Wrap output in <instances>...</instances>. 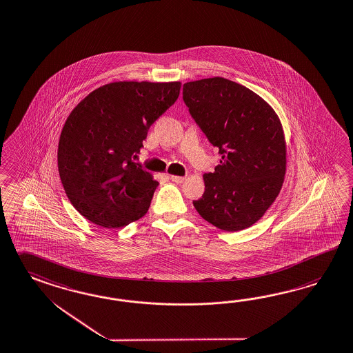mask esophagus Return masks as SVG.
Returning a JSON list of instances; mask_svg holds the SVG:
<instances>
[{
  "label": "esophagus",
  "instance_id": "obj_1",
  "mask_svg": "<svg viewBox=\"0 0 353 353\" xmlns=\"http://www.w3.org/2000/svg\"><path fill=\"white\" fill-rule=\"evenodd\" d=\"M170 179H172L174 183H183V181H185L184 176H178V175H170Z\"/></svg>",
  "mask_w": 353,
  "mask_h": 353
}]
</instances>
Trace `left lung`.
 <instances>
[{
  "instance_id": "8db88e82",
  "label": "left lung",
  "mask_w": 353,
  "mask_h": 353,
  "mask_svg": "<svg viewBox=\"0 0 353 353\" xmlns=\"http://www.w3.org/2000/svg\"><path fill=\"white\" fill-rule=\"evenodd\" d=\"M183 100L221 154L215 172L203 175L205 193L193 206L221 230L250 228L272 206L285 178L281 119L259 94L221 77L184 83Z\"/></svg>"
}]
</instances>
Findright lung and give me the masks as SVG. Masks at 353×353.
<instances>
[{
    "instance_id": "right-lung-1",
    "label": "right lung",
    "mask_w": 353,
    "mask_h": 353,
    "mask_svg": "<svg viewBox=\"0 0 353 353\" xmlns=\"http://www.w3.org/2000/svg\"><path fill=\"white\" fill-rule=\"evenodd\" d=\"M181 87V81H112L72 109L59 139L57 166L81 216L110 229L145 216L159 183L134 159Z\"/></svg>"
}]
</instances>
